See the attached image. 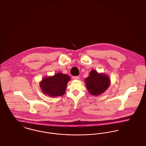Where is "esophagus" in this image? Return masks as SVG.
<instances>
[{"label": "esophagus", "mask_w": 146, "mask_h": 146, "mask_svg": "<svg viewBox=\"0 0 146 146\" xmlns=\"http://www.w3.org/2000/svg\"><path fill=\"white\" fill-rule=\"evenodd\" d=\"M73 79H79V76H73Z\"/></svg>", "instance_id": "esophagus-1"}]
</instances>
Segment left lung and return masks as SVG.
Masks as SVG:
<instances>
[{"instance_id": "obj_1", "label": "left lung", "mask_w": 146, "mask_h": 146, "mask_svg": "<svg viewBox=\"0 0 146 146\" xmlns=\"http://www.w3.org/2000/svg\"><path fill=\"white\" fill-rule=\"evenodd\" d=\"M86 87L90 93L94 96H98L107 90L110 84V79L107 76L98 74L93 70L88 78L85 79Z\"/></svg>"}]
</instances>
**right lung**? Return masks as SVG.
<instances>
[{
	"label": "right lung",
	"instance_id": "1",
	"mask_svg": "<svg viewBox=\"0 0 146 146\" xmlns=\"http://www.w3.org/2000/svg\"><path fill=\"white\" fill-rule=\"evenodd\" d=\"M70 77L62 73L55 76L43 79L40 83L44 93L52 97L60 96L64 94Z\"/></svg>",
	"mask_w": 146,
	"mask_h": 146
}]
</instances>
